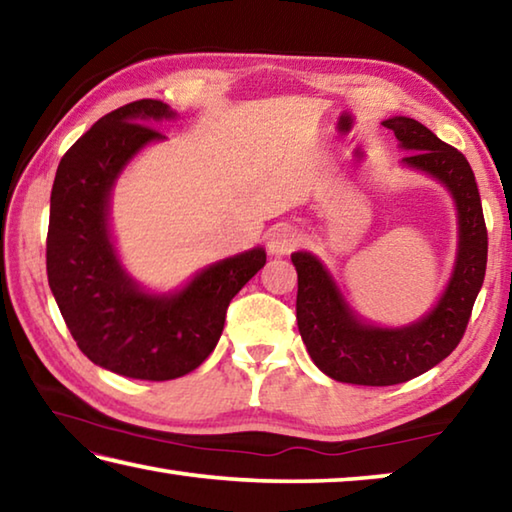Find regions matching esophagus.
<instances>
[{"label":"esophagus","mask_w":512,"mask_h":512,"mask_svg":"<svg viewBox=\"0 0 512 512\" xmlns=\"http://www.w3.org/2000/svg\"><path fill=\"white\" fill-rule=\"evenodd\" d=\"M266 239H268L266 241L268 253L275 255V257L289 255L291 250H296V246H298V232L289 223L273 225V228L268 230V237Z\"/></svg>","instance_id":"obj_1"}]
</instances>
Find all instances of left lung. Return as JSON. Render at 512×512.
Here are the masks:
<instances>
[{"label":"left lung","mask_w":512,"mask_h":512,"mask_svg":"<svg viewBox=\"0 0 512 512\" xmlns=\"http://www.w3.org/2000/svg\"><path fill=\"white\" fill-rule=\"evenodd\" d=\"M400 146L413 151L406 167L429 173L452 192L458 210V255L443 298L409 327H372L345 305L325 266L309 253H293L298 271L296 318L309 357L327 377L359 386L404 384L454 352L470 323L488 264V230L474 171L461 151L438 140L409 117L384 121Z\"/></svg>","instance_id":"1"}]
</instances>
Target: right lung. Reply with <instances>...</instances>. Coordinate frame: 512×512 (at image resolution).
Segmentation results:
<instances>
[{"mask_svg":"<svg viewBox=\"0 0 512 512\" xmlns=\"http://www.w3.org/2000/svg\"><path fill=\"white\" fill-rule=\"evenodd\" d=\"M176 112L158 99L126 103L72 144L51 187L49 287L69 334L92 363L149 381L183 377L210 357L225 311L266 264L264 248L223 259L183 291L153 296L121 268L108 230V201L121 169L149 142L153 121Z\"/></svg>","mask_w":512,"mask_h":512,"instance_id":"add662e5","label":"right lung"}]
</instances>
